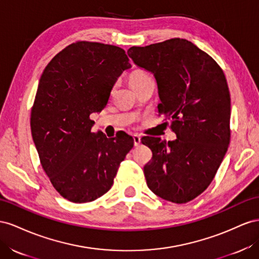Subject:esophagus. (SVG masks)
<instances>
[{
    "label": "esophagus",
    "instance_id": "esophagus-1",
    "mask_svg": "<svg viewBox=\"0 0 259 259\" xmlns=\"http://www.w3.org/2000/svg\"><path fill=\"white\" fill-rule=\"evenodd\" d=\"M134 143H135V146H139L141 144V138H140L138 135L134 136Z\"/></svg>",
    "mask_w": 259,
    "mask_h": 259
}]
</instances>
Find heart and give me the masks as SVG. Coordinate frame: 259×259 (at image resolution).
<instances>
[{"mask_svg": "<svg viewBox=\"0 0 259 259\" xmlns=\"http://www.w3.org/2000/svg\"><path fill=\"white\" fill-rule=\"evenodd\" d=\"M149 80H152L149 73L142 69H135L130 72L129 75V82L131 87L137 90L138 88L147 82Z\"/></svg>", "mask_w": 259, "mask_h": 259, "instance_id": "1", "label": "heart"}]
</instances>
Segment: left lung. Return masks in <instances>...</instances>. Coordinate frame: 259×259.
<instances>
[{
	"instance_id": "1",
	"label": "left lung",
	"mask_w": 259,
	"mask_h": 259,
	"mask_svg": "<svg viewBox=\"0 0 259 259\" xmlns=\"http://www.w3.org/2000/svg\"><path fill=\"white\" fill-rule=\"evenodd\" d=\"M128 55L154 73L159 115L177 139L144 137L152 159L144 166L147 187L166 201L184 204L208 188L230 143V92L225 73L193 43L174 38L132 47Z\"/></svg>"
}]
</instances>
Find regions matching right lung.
Instances as JSON below:
<instances>
[{
	"mask_svg": "<svg viewBox=\"0 0 259 259\" xmlns=\"http://www.w3.org/2000/svg\"><path fill=\"white\" fill-rule=\"evenodd\" d=\"M131 65L124 50L77 41L44 68L31 107V135L54 189L72 203H88L112 188L120 162L134 147L121 134L91 131L90 115L107 104L120 73Z\"/></svg>",
	"mask_w": 259,
	"mask_h": 259,
	"instance_id": "1",
	"label": "right lung"
}]
</instances>
